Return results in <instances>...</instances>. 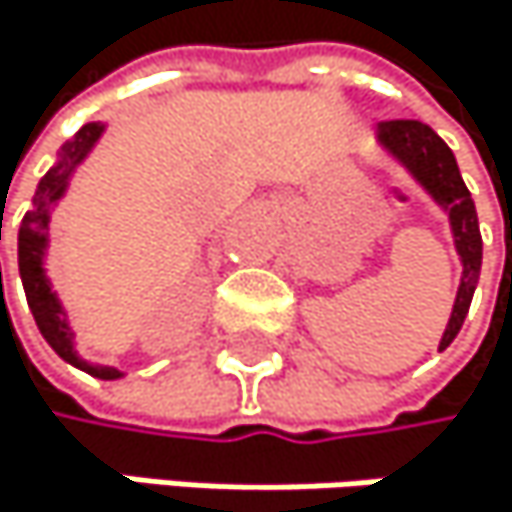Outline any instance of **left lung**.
<instances>
[{"label":"left lung","mask_w":512,"mask_h":512,"mask_svg":"<svg viewBox=\"0 0 512 512\" xmlns=\"http://www.w3.org/2000/svg\"><path fill=\"white\" fill-rule=\"evenodd\" d=\"M379 151L400 166L410 181L425 191V197L446 215L449 236L461 264V279L455 291V303L446 321V331L440 337V349H446L467 318L473 291L480 282V267H483V236H480V221H477V206L470 200V191L458 172L455 154L449 145L422 121H388L379 124L376 133Z\"/></svg>","instance_id":"obj_1"}]
</instances>
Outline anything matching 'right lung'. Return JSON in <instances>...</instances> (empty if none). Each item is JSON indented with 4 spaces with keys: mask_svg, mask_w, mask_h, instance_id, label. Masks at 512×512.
<instances>
[{
    "mask_svg": "<svg viewBox=\"0 0 512 512\" xmlns=\"http://www.w3.org/2000/svg\"><path fill=\"white\" fill-rule=\"evenodd\" d=\"M105 130H108V121H90V124H84L75 133L72 142H66L57 151L54 166L42 175L39 188H35V197H32V206H29V212L20 221V230H17V270H20V282H23V291H26L29 312H32L35 324H39L45 343L66 364H72V367L96 376V379H124L127 370L87 361L78 352V337L72 331L69 309L63 306L60 291L54 288V282L48 276V251H51V221H54V212L66 200L75 172L96 151V145L102 142Z\"/></svg>",
    "mask_w": 512,
    "mask_h": 512,
    "instance_id": "1",
    "label": "right lung"
}]
</instances>
